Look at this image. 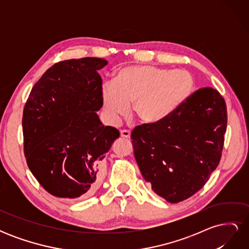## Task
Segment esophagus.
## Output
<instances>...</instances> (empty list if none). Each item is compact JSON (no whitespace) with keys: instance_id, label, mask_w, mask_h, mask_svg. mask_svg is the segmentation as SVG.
<instances>
[{"instance_id":"1","label":"esophagus","mask_w":249,"mask_h":249,"mask_svg":"<svg viewBox=\"0 0 249 249\" xmlns=\"http://www.w3.org/2000/svg\"><path fill=\"white\" fill-rule=\"evenodd\" d=\"M120 136L124 137V138H130L131 132L129 130H122V131H120Z\"/></svg>"}]
</instances>
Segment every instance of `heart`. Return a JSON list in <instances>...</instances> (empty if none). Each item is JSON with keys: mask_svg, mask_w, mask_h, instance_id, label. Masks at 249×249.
Segmentation results:
<instances>
[{"mask_svg": "<svg viewBox=\"0 0 249 249\" xmlns=\"http://www.w3.org/2000/svg\"><path fill=\"white\" fill-rule=\"evenodd\" d=\"M195 79L185 70L154 65H130L120 69L114 80L103 83L101 96L105 115L116 124L130 110L141 122L157 124L171 116L190 99Z\"/></svg>", "mask_w": 249, "mask_h": 249, "instance_id": "b5f03b06", "label": "heart"}]
</instances>
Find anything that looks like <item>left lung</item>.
<instances>
[{
	"label": "left lung",
	"instance_id": "left-lung-1",
	"mask_svg": "<svg viewBox=\"0 0 249 249\" xmlns=\"http://www.w3.org/2000/svg\"><path fill=\"white\" fill-rule=\"evenodd\" d=\"M227 124L224 99L206 87L167 119L135 127L134 155L154 192L177 203L200 190L221 159Z\"/></svg>",
	"mask_w": 249,
	"mask_h": 249
}]
</instances>
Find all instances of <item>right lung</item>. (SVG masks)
Masks as SVG:
<instances>
[{
    "label": "right lung",
    "mask_w": 249,
    "mask_h": 249,
    "mask_svg": "<svg viewBox=\"0 0 249 249\" xmlns=\"http://www.w3.org/2000/svg\"><path fill=\"white\" fill-rule=\"evenodd\" d=\"M102 58L60 61L33 86L22 113L24 153L28 167L50 194L62 198L91 195L103 177V159L117 129L105 126Z\"/></svg>",
    "instance_id": "right-lung-1"
}]
</instances>
